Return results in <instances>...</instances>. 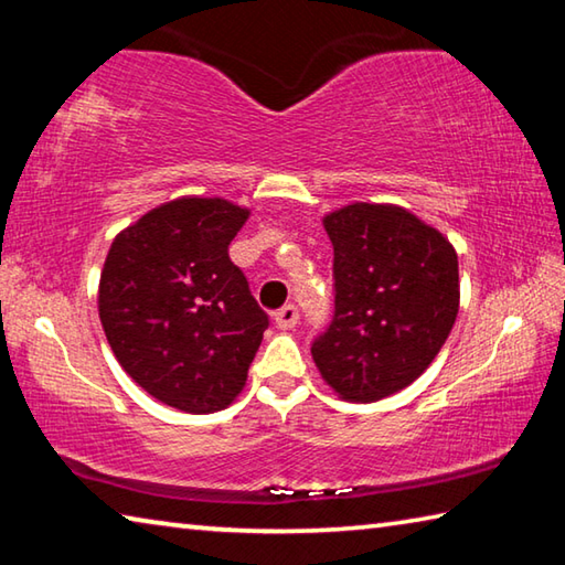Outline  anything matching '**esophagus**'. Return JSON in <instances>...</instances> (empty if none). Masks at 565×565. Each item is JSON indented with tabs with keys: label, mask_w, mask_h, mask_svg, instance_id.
I'll return each instance as SVG.
<instances>
[{
	"label": "esophagus",
	"mask_w": 565,
	"mask_h": 565,
	"mask_svg": "<svg viewBox=\"0 0 565 565\" xmlns=\"http://www.w3.org/2000/svg\"><path fill=\"white\" fill-rule=\"evenodd\" d=\"M274 321L279 329H291L296 321H299V309L294 303H284L281 309L274 311Z\"/></svg>",
	"instance_id": "34e87169"
}]
</instances>
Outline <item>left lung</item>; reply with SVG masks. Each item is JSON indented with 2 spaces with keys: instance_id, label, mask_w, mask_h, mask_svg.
I'll list each match as a JSON object with an SVG mask.
<instances>
[{
  "instance_id": "8db88e82",
  "label": "left lung",
  "mask_w": 565,
  "mask_h": 565,
  "mask_svg": "<svg viewBox=\"0 0 565 565\" xmlns=\"http://www.w3.org/2000/svg\"><path fill=\"white\" fill-rule=\"evenodd\" d=\"M333 244V317L311 343L327 384L353 404L424 374L454 329L458 256L444 234L394 204L323 216Z\"/></svg>"
}]
</instances>
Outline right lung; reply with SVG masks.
I'll return each mask as SVG.
<instances>
[{"mask_svg":"<svg viewBox=\"0 0 565 565\" xmlns=\"http://www.w3.org/2000/svg\"><path fill=\"white\" fill-rule=\"evenodd\" d=\"M248 212L224 199L161 204L114 238L99 319L114 356L171 408L214 414L246 384L266 313L228 244Z\"/></svg>","mask_w":565,"mask_h":565,"instance_id":"1","label":"right lung"}]
</instances>
